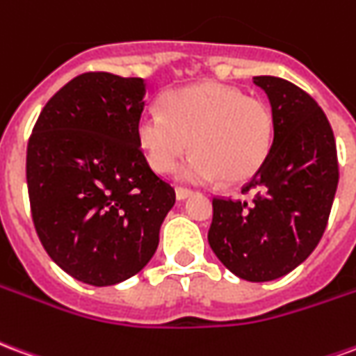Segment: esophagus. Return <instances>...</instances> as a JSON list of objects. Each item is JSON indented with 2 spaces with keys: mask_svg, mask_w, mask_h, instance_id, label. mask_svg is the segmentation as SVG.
I'll list each match as a JSON object with an SVG mask.
<instances>
[{
  "mask_svg": "<svg viewBox=\"0 0 356 356\" xmlns=\"http://www.w3.org/2000/svg\"><path fill=\"white\" fill-rule=\"evenodd\" d=\"M193 194V191H188V188H181V186L175 188V198H177V200H186V198H191Z\"/></svg>",
  "mask_w": 356,
  "mask_h": 356,
  "instance_id": "obj_1",
  "label": "esophagus"
}]
</instances>
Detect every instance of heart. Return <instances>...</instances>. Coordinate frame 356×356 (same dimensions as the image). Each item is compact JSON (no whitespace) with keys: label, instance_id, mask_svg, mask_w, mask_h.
Wrapping results in <instances>:
<instances>
[{"label":"heart","instance_id":"heart-1","mask_svg":"<svg viewBox=\"0 0 356 356\" xmlns=\"http://www.w3.org/2000/svg\"><path fill=\"white\" fill-rule=\"evenodd\" d=\"M163 112L147 110L137 122V140L150 168L168 173L186 154L179 177L229 185L246 183L267 160L275 120L267 104L240 89L204 81L171 89L162 99Z\"/></svg>","mask_w":356,"mask_h":356}]
</instances>
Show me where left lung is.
<instances>
[{"label": "left lung", "instance_id": "8db88e82", "mask_svg": "<svg viewBox=\"0 0 356 356\" xmlns=\"http://www.w3.org/2000/svg\"><path fill=\"white\" fill-rule=\"evenodd\" d=\"M270 102L275 137L267 160L242 193L252 202L213 198L208 242L238 278L268 282L301 265L321 242L339 171L334 131L311 95L291 81L255 76Z\"/></svg>", "mask_w": 356, "mask_h": 356}]
</instances>
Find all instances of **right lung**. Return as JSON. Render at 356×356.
Instances as JSON below:
<instances>
[{
	"instance_id": "add662e5",
	"label": "right lung",
	"mask_w": 356,
	"mask_h": 356,
	"mask_svg": "<svg viewBox=\"0 0 356 356\" xmlns=\"http://www.w3.org/2000/svg\"><path fill=\"white\" fill-rule=\"evenodd\" d=\"M145 95L143 78L81 74L51 97L28 140L35 232L51 259L83 284L137 275L175 204L137 140Z\"/></svg>"
}]
</instances>
